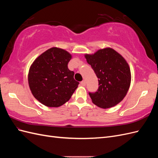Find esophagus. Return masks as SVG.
Listing matches in <instances>:
<instances>
[{"mask_svg": "<svg viewBox=\"0 0 158 158\" xmlns=\"http://www.w3.org/2000/svg\"><path fill=\"white\" fill-rule=\"evenodd\" d=\"M80 84H81V85H83V86H84V85H85V80H82V82H80Z\"/></svg>", "mask_w": 158, "mask_h": 158, "instance_id": "obj_1", "label": "esophagus"}]
</instances>
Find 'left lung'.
<instances>
[{
  "instance_id": "left-lung-1",
  "label": "left lung",
  "mask_w": 158,
  "mask_h": 158,
  "mask_svg": "<svg viewBox=\"0 0 158 158\" xmlns=\"http://www.w3.org/2000/svg\"><path fill=\"white\" fill-rule=\"evenodd\" d=\"M85 57L98 78V89L89 92L92 102L103 109L116 106L125 97L130 87L131 74L127 61L111 48L100 49Z\"/></svg>"
}]
</instances>
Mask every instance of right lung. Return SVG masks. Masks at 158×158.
<instances>
[{"label": "right lung", "mask_w": 158, "mask_h": 158, "mask_svg": "<svg viewBox=\"0 0 158 158\" xmlns=\"http://www.w3.org/2000/svg\"><path fill=\"white\" fill-rule=\"evenodd\" d=\"M71 55L52 47L34 60L28 74V83L33 96L45 106L57 107L68 102L79 82L68 69Z\"/></svg>", "instance_id": "right-lung-1"}]
</instances>
